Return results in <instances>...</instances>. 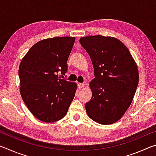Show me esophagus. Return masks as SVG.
I'll return each instance as SVG.
<instances>
[{
	"mask_svg": "<svg viewBox=\"0 0 156 156\" xmlns=\"http://www.w3.org/2000/svg\"><path fill=\"white\" fill-rule=\"evenodd\" d=\"M78 87L80 89L83 88L84 87V84H83V83H78Z\"/></svg>",
	"mask_w": 156,
	"mask_h": 156,
	"instance_id": "34e87169",
	"label": "esophagus"
}]
</instances>
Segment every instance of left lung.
I'll use <instances>...</instances> for the list:
<instances>
[{
	"instance_id": "left-lung-1",
	"label": "left lung",
	"mask_w": 156,
	"mask_h": 156,
	"mask_svg": "<svg viewBox=\"0 0 156 156\" xmlns=\"http://www.w3.org/2000/svg\"><path fill=\"white\" fill-rule=\"evenodd\" d=\"M80 43L91 58L96 77L89 85L92 97L85 105L86 112L97 123H115L125 114L136 94L138 65L127 47L114 37H82Z\"/></svg>"
}]
</instances>
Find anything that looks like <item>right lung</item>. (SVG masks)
I'll return each instance as SVG.
<instances>
[{"label": "right lung", "instance_id": "add662e5", "mask_svg": "<svg viewBox=\"0 0 156 156\" xmlns=\"http://www.w3.org/2000/svg\"><path fill=\"white\" fill-rule=\"evenodd\" d=\"M75 37H54L37 42L21 60L18 69L20 93L37 119L54 122L64 117L77 84L58 77L65 75Z\"/></svg>", "mask_w": 156, "mask_h": 156}]
</instances>
